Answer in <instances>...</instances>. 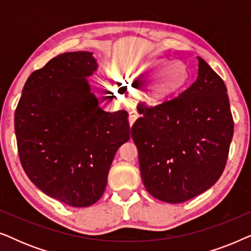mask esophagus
<instances>
[{
	"mask_svg": "<svg viewBox=\"0 0 251 251\" xmlns=\"http://www.w3.org/2000/svg\"><path fill=\"white\" fill-rule=\"evenodd\" d=\"M137 118H138V115H137L135 112H130V113H129L128 120H129V126H130V128H131V126H133V123L136 122Z\"/></svg>",
	"mask_w": 251,
	"mask_h": 251,
	"instance_id": "1",
	"label": "esophagus"
}]
</instances>
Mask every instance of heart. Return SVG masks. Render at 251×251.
Here are the masks:
<instances>
[{
  "label": "heart",
  "mask_w": 251,
  "mask_h": 251,
  "mask_svg": "<svg viewBox=\"0 0 251 251\" xmlns=\"http://www.w3.org/2000/svg\"><path fill=\"white\" fill-rule=\"evenodd\" d=\"M115 76L129 90L146 84L138 96L139 101L149 107H157L186 90L191 82V71L184 61L151 58L122 63L116 68Z\"/></svg>",
  "instance_id": "1"
}]
</instances>
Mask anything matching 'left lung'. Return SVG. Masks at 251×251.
I'll return each instance as SVG.
<instances>
[{
	"instance_id": "obj_1",
	"label": "left lung",
	"mask_w": 251,
	"mask_h": 251,
	"mask_svg": "<svg viewBox=\"0 0 251 251\" xmlns=\"http://www.w3.org/2000/svg\"><path fill=\"white\" fill-rule=\"evenodd\" d=\"M198 60L197 81L167 104L140 111L131 128L144 186L168 203L210 188L225 169L232 142L227 89L201 57Z\"/></svg>"
}]
</instances>
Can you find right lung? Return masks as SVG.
Segmentation results:
<instances>
[{"label":"right lung","mask_w":251,"mask_h":251,"mask_svg":"<svg viewBox=\"0 0 251 251\" xmlns=\"http://www.w3.org/2000/svg\"><path fill=\"white\" fill-rule=\"evenodd\" d=\"M97 68L89 51L52 58L27 78L15 112L26 175L71 207H89L101 198L116 151L130 139L128 113L102 111L91 92L88 77Z\"/></svg>","instance_id":"obj_1"}]
</instances>
